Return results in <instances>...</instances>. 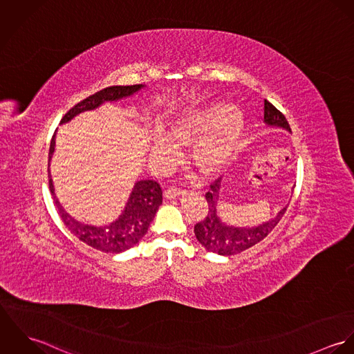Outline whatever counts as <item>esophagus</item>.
<instances>
[{
  "label": "esophagus",
  "instance_id": "esophagus-1",
  "mask_svg": "<svg viewBox=\"0 0 354 354\" xmlns=\"http://www.w3.org/2000/svg\"><path fill=\"white\" fill-rule=\"evenodd\" d=\"M183 194H184V192H183L180 188L171 187V188H169V189L165 192V198H166V199H176V198L181 196Z\"/></svg>",
  "mask_w": 354,
  "mask_h": 354
}]
</instances>
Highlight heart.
Wrapping results in <instances>:
<instances>
[{
  "label": "heart",
  "instance_id": "1",
  "mask_svg": "<svg viewBox=\"0 0 354 354\" xmlns=\"http://www.w3.org/2000/svg\"><path fill=\"white\" fill-rule=\"evenodd\" d=\"M234 110L230 102L216 101L188 111L169 125L167 138L152 133L150 155L153 159H171L176 155L174 142L192 145L189 162L204 177L216 176L234 159L245 136L247 120Z\"/></svg>",
  "mask_w": 354,
  "mask_h": 354
}]
</instances>
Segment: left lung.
Here are the masks:
<instances>
[{
	"instance_id": "obj_1",
	"label": "left lung",
	"mask_w": 354,
	"mask_h": 354,
	"mask_svg": "<svg viewBox=\"0 0 354 354\" xmlns=\"http://www.w3.org/2000/svg\"><path fill=\"white\" fill-rule=\"evenodd\" d=\"M264 122L270 127L283 128L290 132V125L285 115L267 100H264ZM209 188L211 189L205 194L208 212L203 221H199L195 225V236L208 252L230 256L251 248L264 237H267V234L277 226L286 211V207H283L275 218L252 227H237L226 225L218 215V203L221 202L219 198L222 191L221 178L215 180Z\"/></svg>"
}]
</instances>
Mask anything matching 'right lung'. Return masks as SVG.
Segmentation results:
<instances>
[{
  "label": "right lung",
  "instance_id": "add662e5",
  "mask_svg": "<svg viewBox=\"0 0 354 354\" xmlns=\"http://www.w3.org/2000/svg\"><path fill=\"white\" fill-rule=\"evenodd\" d=\"M143 84L135 86H111L103 88L101 91L90 95L88 98L79 102L75 104L61 120L59 124L69 122L77 114L94 110L100 107L104 102L118 101L127 97L133 95L139 90H142ZM55 147V135H53L49 150V166H50L51 156L54 153ZM49 188L57 211L65 223V226L73 233L80 241L86 243L87 245L106 253H120L135 247L140 239L147 233L149 226L162 204V189L160 185L153 180H140L135 184L129 199L125 204L124 211L121 215L106 226H91L84 225L75 218H72L58 202L54 194V185L51 180L50 170H49Z\"/></svg>",
  "mask_w": 354,
  "mask_h": 354
}]
</instances>
